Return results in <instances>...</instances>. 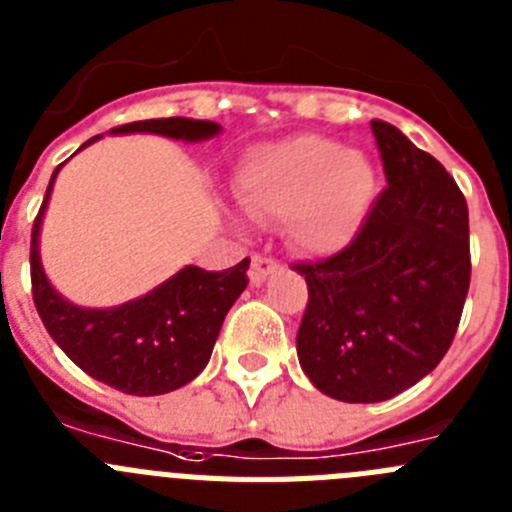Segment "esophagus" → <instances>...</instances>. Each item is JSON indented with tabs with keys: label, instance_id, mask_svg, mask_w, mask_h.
Wrapping results in <instances>:
<instances>
[{
	"label": "esophagus",
	"instance_id": "obj_1",
	"mask_svg": "<svg viewBox=\"0 0 512 512\" xmlns=\"http://www.w3.org/2000/svg\"><path fill=\"white\" fill-rule=\"evenodd\" d=\"M279 269V264L269 256H261V253H253L251 256V271H248V277H251L253 284H261L269 274Z\"/></svg>",
	"mask_w": 512,
	"mask_h": 512
}]
</instances>
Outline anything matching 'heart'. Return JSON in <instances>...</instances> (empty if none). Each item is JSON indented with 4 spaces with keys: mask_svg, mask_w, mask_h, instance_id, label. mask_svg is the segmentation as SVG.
Returning <instances> with one entry per match:
<instances>
[{
    "mask_svg": "<svg viewBox=\"0 0 512 512\" xmlns=\"http://www.w3.org/2000/svg\"><path fill=\"white\" fill-rule=\"evenodd\" d=\"M235 197L253 220H284L289 241L330 256L354 241L377 200V171L354 148L318 135L259 143L235 171Z\"/></svg>",
    "mask_w": 512,
    "mask_h": 512,
    "instance_id": "1",
    "label": "heart"
}]
</instances>
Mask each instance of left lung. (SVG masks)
I'll use <instances>...</instances> for the list:
<instances>
[{"mask_svg": "<svg viewBox=\"0 0 512 512\" xmlns=\"http://www.w3.org/2000/svg\"><path fill=\"white\" fill-rule=\"evenodd\" d=\"M387 189L341 253L297 264L307 282L297 330L302 372L341 402H382L431 374L469 292V210L449 171L372 120Z\"/></svg>", "mask_w": 512, "mask_h": 512, "instance_id": "8db88e82", "label": "left lung"}]
</instances>
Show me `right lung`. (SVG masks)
<instances>
[{
	"label": "right lung",
	"instance_id": "obj_1",
	"mask_svg": "<svg viewBox=\"0 0 512 512\" xmlns=\"http://www.w3.org/2000/svg\"><path fill=\"white\" fill-rule=\"evenodd\" d=\"M220 130L223 128L210 120L158 117L112 128L110 135L156 133L184 143H200L215 138ZM99 138L102 135H94L81 148L92 146ZM61 166H56L45 189L30 243L33 300L45 330L79 369L125 395L151 397L179 390L210 361L225 315L246 289L251 259L225 271L184 266L151 292L117 307L74 305L48 282L40 261V225Z\"/></svg>",
	"mask_w": 512,
	"mask_h": 512
}]
</instances>
